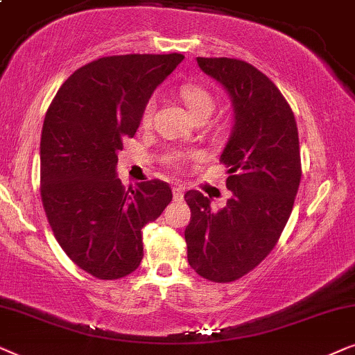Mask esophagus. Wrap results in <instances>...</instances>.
Returning <instances> with one entry per match:
<instances>
[{
	"instance_id": "34e87169",
	"label": "esophagus",
	"mask_w": 355,
	"mask_h": 355,
	"mask_svg": "<svg viewBox=\"0 0 355 355\" xmlns=\"http://www.w3.org/2000/svg\"><path fill=\"white\" fill-rule=\"evenodd\" d=\"M172 193H173V200L175 201H182L183 200V188L182 187H173Z\"/></svg>"
}]
</instances>
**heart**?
I'll return each mask as SVG.
<instances>
[{"mask_svg": "<svg viewBox=\"0 0 355 355\" xmlns=\"http://www.w3.org/2000/svg\"><path fill=\"white\" fill-rule=\"evenodd\" d=\"M180 96L188 107V110L191 112V115L195 116V120H200V118H205L212 113L216 107L214 97L211 96L209 91H206L205 87L196 86V84H187L180 89ZM153 112H154V102L150 101L144 108L143 113V123L144 125H149L150 120H153ZM193 157V154L187 153H170L167 157H165V162L168 165H173V167H180L187 162L188 159Z\"/></svg>", "mask_w": 355, "mask_h": 355, "instance_id": "heart-1", "label": "heart"}]
</instances>
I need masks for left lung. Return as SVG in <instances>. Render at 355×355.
Returning <instances> with one entry per match:
<instances>
[{"label": "left lung", "instance_id": "1", "mask_svg": "<svg viewBox=\"0 0 355 355\" xmlns=\"http://www.w3.org/2000/svg\"><path fill=\"white\" fill-rule=\"evenodd\" d=\"M234 107V128L220 162L232 198L219 211L202 193H185L188 263L212 282H232L263 261L289 220L302 164L294 112L274 83L247 61L196 58Z\"/></svg>", "mask_w": 355, "mask_h": 355}]
</instances>
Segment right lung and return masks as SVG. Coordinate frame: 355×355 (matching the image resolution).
Wrapping results in <instances>:
<instances>
[{
  "instance_id": "right-lung-1",
  "label": "right lung",
  "mask_w": 355,
  "mask_h": 355,
  "mask_svg": "<svg viewBox=\"0 0 355 355\" xmlns=\"http://www.w3.org/2000/svg\"><path fill=\"white\" fill-rule=\"evenodd\" d=\"M185 56H103L76 69L46 110L40 195L71 261L97 279H120L143 259V227L162 214L172 190L148 180L126 190L118 150L133 138L155 87Z\"/></svg>"
}]
</instances>
